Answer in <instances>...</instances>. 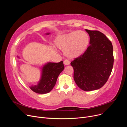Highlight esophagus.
<instances>
[{"mask_svg": "<svg viewBox=\"0 0 127 127\" xmlns=\"http://www.w3.org/2000/svg\"><path fill=\"white\" fill-rule=\"evenodd\" d=\"M70 61H68V60H65L64 61V64L65 65H69V64H70Z\"/></svg>", "mask_w": 127, "mask_h": 127, "instance_id": "obj_1", "label": "esophagus"}]
</instances>
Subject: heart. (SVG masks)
Masks as SVG:
<instances>
[{"mask_svg": "<svg viewBox=\"0 0 127 127\" xmlns=\"http://www.w3.org/2000/svg\"><path fill=\"white\" fill-rule=\"evenodd\" d=\"M89 43V37L87 33L80 31L58 35L54 40L55 46L70 59L82 56L86 51Z\"/></svg>", "mask_w": 127, "mask_h": 127, "instance_id": "1", "label": "heart"}]
</instances>
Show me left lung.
Returning a JSON list of instances; mask_svg holds the SVG:
<instances>
[{"label": "left lung", "mask_w": 127, "mask_h": 127, "mask_svg": "<svg viewBox=\"0 0 127 127\" xmlns=\"http://www.w3.org/2000/svg\"><path fill=\"white\" fill-rule=\"evenodd\" d=\"M90 37V45L85 52L75 59L70 64L73 79L84 91L102 87L110 75L114 62L111 42L100 32L85 30Z\"/></svg>", "instance_id": "left-lung-1"}]
</instances>
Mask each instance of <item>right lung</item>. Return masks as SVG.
<instances>
[{"instance_id":"right-lung-1","label":"right lung","mask_w":127,"mask_h":127,"mask_svg":"<svg viewBox=\"0 0 127 127\" xmlns=\"http://www.w3.org/2000/svg\"><path fill=\"white\" fill-rule=\"evenodd\" d=\"M49 33H46V35H49ZM17 58H20L18 56ZM64 68V66L62 61L59 63H46L41 67V78L37 85H32L30 88L37 94H47L55 86L58 77Z\"/></svg>"}]
</instances>
